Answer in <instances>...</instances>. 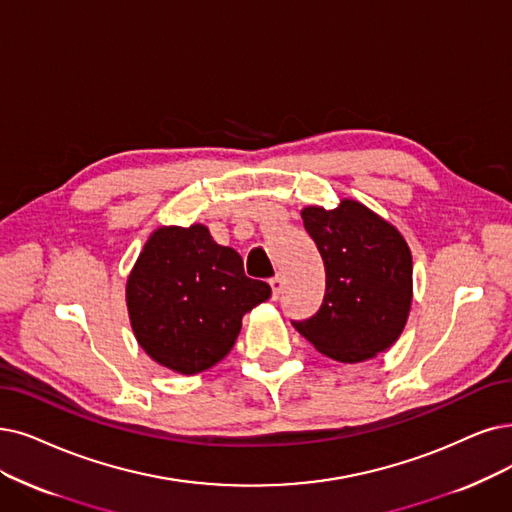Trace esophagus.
Masks as SVG:
<instances>
[{"label":"esophagus","instance_id":"34e87169","mask_svg":"<svg viewBox=\"0 0 512 512\" xmlns=\"http://www.w3.org/2000/svg\"><path fill=\"white\" fill-rule=\"evenodd\" d=\"M269 285H271V290H273V298H279V294H281V290H283V277H281V275L271 277V279H269Z\"/></svg>","mask_w":512,"mask_h":512}]
</instances>
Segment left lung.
<instances>
[{
    "label": "left lung",
    "instance_id": "8db88e82",
    "mask_svg": "<svg viewBox=\"0 0 512 512\" xmlns=\"http://www.w3.org/2000/svg\"><path fill=\"white\" fill-rule=\"evenodd\" d=\"M325 267L319 311L296 330L319 353L361 363L397 342L412 309V252L397 227L355 199L300 212Z\"/></svg>",
    "mask_w": 512,
    "mask_h": 512
}]
</instances>
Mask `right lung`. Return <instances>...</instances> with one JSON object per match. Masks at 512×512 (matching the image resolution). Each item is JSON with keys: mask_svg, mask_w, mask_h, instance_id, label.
<instances>
[{"mask_svg": "<svg viewBox=\"0 0 512 512\" xmlns=\"http://www.w3.org/2000/svg\"><path fill=\"white\" fill-rule=\"evenodd\" d=\"M269 296V283L245 277L241 256L218 245L203 224L153 231L126 283L142 351L185 376L227 357L243 315Z\"/></svg>", "mask_w": 512, "mask_h": 512, "instance_id": "obj_1", "label": "right lung"}]
</instances>
